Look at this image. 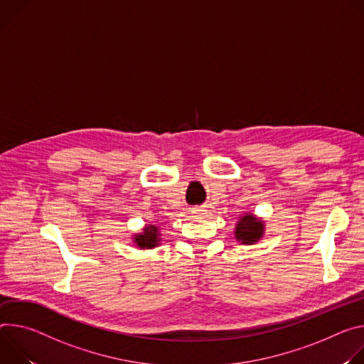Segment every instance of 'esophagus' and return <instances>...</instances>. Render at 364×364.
<instances>
[{
	"label": "esophagus",
	"mask_w": 364,
	"mask_h": 364,
	"mask_svg": "<svg viewBox=\"0 0 364 364\" xmlns=\"http://www.w3.org/2000/svg\"><path fill=\"white\" fill-rule=\"evenodd\" d=\"M191 214H192V217H196V218H203V217H205V210H200V208H193V210L191 211Z\"/></svg>",
	"instance_id": "obj_1"
}]
</instances>
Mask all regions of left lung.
Returning a JSON list of instances; mask_svg holds the SVG:
<instances>
[{"instance_id":"8db88e82","label":"left lung","mask_w":364,"mask_h":364,"mask_svg":"<svg viewBox=\"0 0 364 364\" xmlns=\"http://www.w3.org/2000/svg\"><path fill=\"white\" fill-rule=\"evenodd\" d=\"M264 231L266 228H264L263 218L249 211V213H245L241 217H238V221L235 223L234 238L240 245L252 246L263 238Z\"/></svg>"}]
</instances>
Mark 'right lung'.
Wrapping results in <instances>:
<instances>
[{"label": "right lung", "mask_w": 364, "mask_h": 364, "mask_svg": "<svg viewBox=\"0 0 364 364\" xmlns=\"http://www.w3.org/2000/svg\"><path fill=\"white\" fill-rule=\"evenodd\" d=\"M161 241L160 227L156 224H146V227L141 230V232H136L133 235V243L140 250H149L159 247Z\"/></svg>", "instance_id": "add662e5"}]
</instances>
